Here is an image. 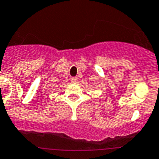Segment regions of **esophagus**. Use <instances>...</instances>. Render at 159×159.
<instances>
[{
  "instance_id": "34e87169",
  "label": "esophagus",
  "mask_w": 159,
  "mask_h": 159,
  "mask_svg": "<svg viewBox=\"0 0 159 159\" xmlns=\"http://www.w3.org/2000/svg\"><path fill=\"white\" fill-rule=\"evenodd\" d=\"M70 81H71V83H76L78 82V78H77V77H72V78L70 79Z\"/></svg>"
}]
</instances>
